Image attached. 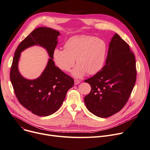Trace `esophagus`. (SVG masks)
<instances>
[{
    "mask_svg": "<svg viewBox=\"0 0 150 150\" xmlns=\"http://www.w3.org/2000/svg\"><path fill=\"white\" fill-rule=\"evenodd\" d=\"M80 81L78 80H75V84L76 85V84H78L79 83H80Z\"/></svg>",
    "mask_w": 150,
    "mask_h": 150,
    "instance_id": "1",
    "label": "esophagus"
}]
</instances>
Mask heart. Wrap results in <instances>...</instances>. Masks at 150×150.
Returning <instances> with one entry per match:
<instances>
[{"label":"heart","instance_id":"heart-1","mask_svg":"<svg viewBox=\"0 0 150 150\" xmlns=\"http://www.w3.org/2000/svg\"><path fill=\"white\" fill-rule=\"evenodd\" d=\"M107 53L106 42L101 38L86 35H76L70 38L64 45V50L55 49L53 59L62 71L72 70L75 78H81L86 74H96L103 67Z\"/></svg>","mask_w":150,"mask_h":150}]
</instances>
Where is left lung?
Listing matches in <instances>:
<instances>
[{
  "label": "left lung",
  "instance_id": "1",
  "mask_svg": "<svg viewBox=\"0 0 150 150\" xmlns=\"http://www.w3.org/2000/svg\"><path fill=\"white\" fill-rule=\"evenodd\" d=\"M136 59L129 45L117 33L110 42L106 64L84 80L91 86L84 97L89 111L106 118L119 112L127 103L136 81Z\"/></svg>",
  "mask_w": 150,
  "mask_h": 150
}]
</instances>
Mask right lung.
I'll return each instance as SVG.
<instances>
[{
	"label": "right lung",
	"mask_w": 150,
	"mask_h": 150,
	"mask_svg": "<svg viewBox=\"0 0 150 150\" xmlns=\"http://www.w3.org/2000/svg\"><path fill=\"white\" fill-rule=\"evenodd\" d=\"M59 31L44 27L35 29L20 43L15 51L10 70V80L16 97L28 111L38 116H48L56 111L64 101L74 80L54 65L53 52L57 47ZM39 45L47 50L50 57L45 70L37 79H25L17 67L20 52L30 46Z\"/></svg>",
	"instance_id": "1"
}]
</instances>
